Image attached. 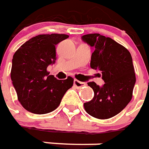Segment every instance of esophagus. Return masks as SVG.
Wrapping results in <instances>:
<instances>
[{"instance_id": "34e87169", "label": "esophagus", "mask_w": 149, "mask_h": 149, "mask_svg": "<svg viewBox=\"0 0 149 149\" xmlns=\"http://www.w3.org/2000/svg\"><path fill=\"white\" fill-rule=\"evenodd\" d=\"M73 85H74L75 87H77V88H78V89H80V88H81V87H83V86H85V83L81 81H79L78 80H76V79H75L74 81H73Z\"/></svg>"}]
</instances>
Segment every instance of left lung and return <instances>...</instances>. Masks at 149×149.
Instances as JSON below:
<instances>
[{"label": "left lung", "instance_id": "left-lung-1", "mask_svg": "<svg viewBox=\"0 0 149 149\" xmlns=\"http://www.w3.org/2000/svg\"><path fill=\"white\" fill-rule=\"evenodd\" d=\"M82 39L94 47L90 67L102 72L105 82L102 87L95 82L88 83L94 96L84 103L85 110L96 118H112L120 113L132 98L136 74L131 53L112 38L100 34L83 35Z\"/></svg>", "mask_w": 149, "mask_h": 149}]
</instances>
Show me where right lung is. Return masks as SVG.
<instances>
[{"instance_id": "obj_1", "label": "right lung", "mask_w": 149, "mask_h": 149, "mask_svg": "<svg viewBox=\"0 0 149 149\" xmlns=\"http://www.w3.org/2000/svg\"><path fill=\"white\" fill-rule=\"evenodd\" d=\"M68 37L64 34L38 35L23 43L12 60L10 77L22 106L31 113L55 111L73 85V78L57 80L47 68L56 60V45Z\"/></svg>"}]
</instances>
